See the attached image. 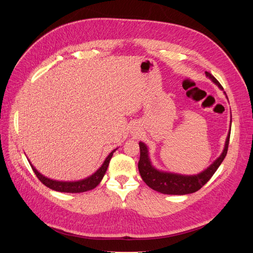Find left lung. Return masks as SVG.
I'll return each instance as SVG.
<instances>
[{"mask_svg": "<svg viewBox=\"0 0 253 253\" xmlns=\"http://www.w3.org/2000/svg\"><path fill=\"white\" fill-rule=\"evenodd\" d=\"M205 74L209 79H211V81L214 84H216L221 90H223V87L221 86V84L216 80V78L213 75H211L209 72H205ZM229 138H230V131L225 141V146H224L223 152L207 169H205L204 171H202L197 175H189V176L176 174V173L163 172L154 168L148 156L147 146L143 142H139V147H140V159L138 162L139 173L144 182H145L150 188L160 193L170 194V195H185V194L196 192L208 182V180L213 176L215 171L218 169V167L224 160L228 150Z\"/></svg>", "mask_w": 253, "mask_h": 253, "instance_id": "obj_1", "label": "left lung"}]
</instances>
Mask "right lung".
<instances>
[{"label":"right lung","instance_id":"1","mask_svg":"<svg viewBox=\"0 0 253 253\" xmlns=\"http://www.w3.org/2000/svg\"><path fill=\"white\" fill-rule=\"evenodd\" d=\"M115 151H116V149L113 150L109 155L107 156V158L105 159V161L102 164V166L94 174H92L91 176H89V177H87L85 179L79 180V181H72V182L71 181L70 182H67V181H57V180H53V179L47 178L44 175H42L40 172H38V170L36 169L31 164L30 161H29V163H30L33 171L35 172L36 176L39 178L40 181L45 186L49 187L50 189L55 190V191H59V192L81 193V192H86V191L94 189L101 182V180L104 177V175H105V173L107 171L108 165H109L110 160H111V158L113 156V153Z\"/></svg>","mask_w":253,"mask_h":253}]
</instances>
